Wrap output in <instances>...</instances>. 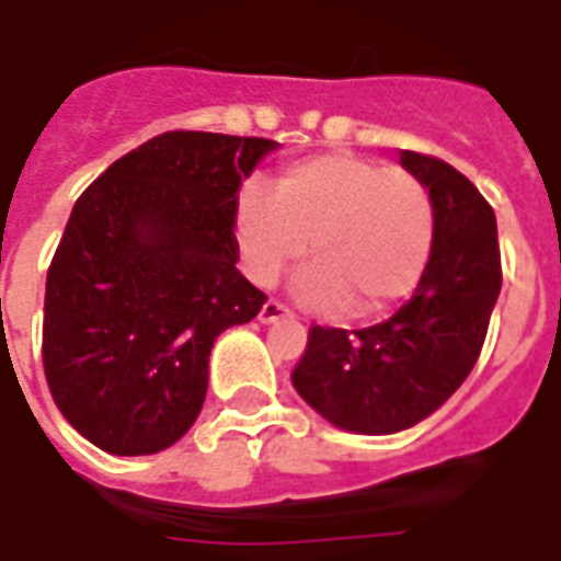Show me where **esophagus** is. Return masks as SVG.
<instances>
[{
	"label": "esophagus",
	"instance_id": "esophagus-1",
	"mask_svg": "<svg viewBox=\"0 0 561 561\" xmlns=\"http://www.w3.org/2000/svg\"><path fill=\"white\" fill-rule=\"evenodd\" d=\"M257 318H261V324H273V321H282V318H291V309L279 304V300H267V304L261 306Z\"/></svg>",
	"mask_w": 561,
	"mask_h": 561
}]
</instances>
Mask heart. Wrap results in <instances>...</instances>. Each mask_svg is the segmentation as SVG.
<instances>
[{
    "label": "heart",
    "instance_id": "heart-1",
    "mask_svg": "<svg viewBox=\"0 0 561 561\" xmlns=\"http://www.w3.org/2000/svg\"><path fill=\"white\" fill-rule=\"evenodd\" d=\"M233 231L252 282L273 285L309 249L318 264L304 273L300 294L366 318L421 282L435 209L421 176L400 164L330 152L291 164L276 180V195L243 188Z\"/></svg>",
    "mask_w": 561,
    "mask_h": 561
}]
</instances>
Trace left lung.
Instances as JSON below:
<instances>
[{"mask_svg":"<svg viewBox=\"0 0 561 561\" xmlns=\"http://www.w3.org/2000/svg\"><path fill=\"white\" fill-rule=\"evenodd\" d=\"M435 209L433 252L417 291L388 321L364 330H309L291 381L321 417L342 430H409L466 381L486 340L502 288L495 213L457 168L402 149Z\"/></svg>","mask_w":561,"mask_h":561,"instance_id":"left-lung-1","label":"left lung"}]
</instances>
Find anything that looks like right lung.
I'll use <instances>...</instances> for the list:
<instances>
[{
	"label": "right lung",
	"mask_w": 561,
	"mask_h": 561,
	"mask_svg": "<svg viewBox=\"0 0 561 561\" xmlns=\"http://www.w3.org/2000/svg\"><path fill=\"white\" fill-rule=\"evenodd\" d=\"M267 138L164 131L87 185L44 291V378L75 430L116 457L183 438L221 330L267 304L240 270L233 213Z\"/></svg>",
	"instance_id": "1"
}]
</instances>
